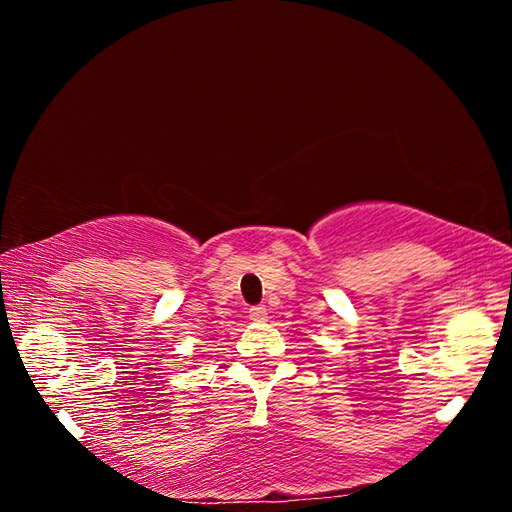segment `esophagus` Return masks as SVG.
I'll use <instances>...</instances> for the list:
<instances>
[{
  "label": "esophagus",
  "mask_w": 512,
  "mask_h": 512,
  "mask_svg": "<svg viewBox=\"0 0 512 512\" xmlns=\"http://www.w3.org/2000/svg\"><path fill=\"white\" fill-rule=\"evenodd\" d=\"M248 316H250V320H264V318H266V307H264V305H255V307H250Z\"/></svg>",
  "instance_id": "1"
}]
</instances>
